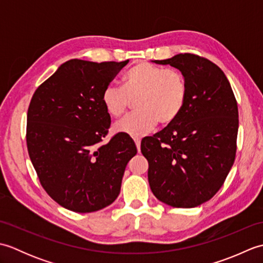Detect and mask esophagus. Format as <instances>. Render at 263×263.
Returning a JSON list of instances; mask_svg holds the SVG:
<instances>
[{"label":"esophagus","mask_w":263,"mask_h":263,"mask_svg":"<svg viewBox=\"0 0 263 263\" xmlns=\"http://www.w3.org/2000/svg\"><path fill=\"white\" fill-rule=\"evenodd\" d=\"M135 142H136V146H137L138 152L140 153V148H141V141H140V139H135Z\"/></svg>","instance_id":"34e87169"}]
</instances>
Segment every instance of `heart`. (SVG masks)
<instances>
[{"label":"heart","instance_id":"heart-1","mask_svg":"<svg viewBox=\"0 0 263 263\" xmlns=\"http://www.w3.org/2000/svg\"><path fill=\"white\" fill-rule=\"evenodd\" d=\"M186 96V80L180 71L143 62L124 76L123 87H106L102 102L111 117H120L132 100L138 99L139 113L117 122L114 130L141 138L152 132L158 122L165 125L174 122L184 107Z\"/></svg>","mask_w":263,"mask_h":263}]
</instances>
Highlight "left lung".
<instances>
[{"label":"left lung","mask_w":263,"mask_h":263,"mask_svg":"<svg viewBox=\"0 0 263 263\" xmlns=\"http://www.w3.org/2000/svg\"><path fill=\"white\" fill-rule=\"evenodd\" d=\"M156 64L181 71L187 96L174 122L141 141L154 195L175 208H194L224 184L235 160L238 109L230 81L209 60L177 54Z\"/></svg>","instance_id":"left-lung-1"}]
</instances>
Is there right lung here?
I'll return each mask as SVG.
<instances>
[{
    "label": "right lung",
    "mask_w": 263,
    "mask_h": 263,
    "mask_svg": "<svg viewBox=\"0 0 263 263\" xmlns=\"http://www.w3.org/2000/svg\"><path fill=\"white\" fill-rule=\"evenodd\" d=\"M128 63H63L33 93L27 115V147L49 197L74 212H93L113 203L137 147L131 138L107 136L110 116L102 95Z\"/></svg>",
    "instance_id": "1"
}]
</instances>
